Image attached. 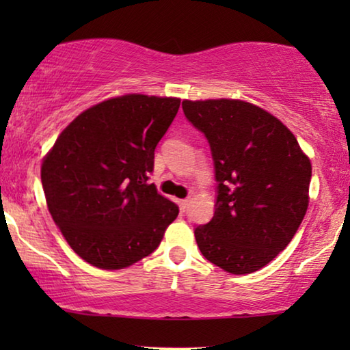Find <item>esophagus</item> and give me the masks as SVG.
<instances>
[{
	"label": "esophagus",
	"mask_w": 350,
	"mask_h": 350,
	"mask_svg": "<svg viewBox=\"0 0 350 350\" xmlns=\"http://www.w3.org/2000/svg\"><path fill=\"white\" fill-rule=\"evenodd\" d=\"M176 202H178V207H180L181 212H185V210L188 208V205H189V199H180V200H176Z\"/></svg>",
	"instance_id": "34e87169"
}]
</instances>
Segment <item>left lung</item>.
I'll return each instance as SVG.
<instances>
[{"instance_id": "obj_1", "label": "left lung", "mask_w": 350, "mask_h": 350, "mask_svg": "<svg viewBox=\"0 0 350 350\" xmlns=\"http://www.w3.org/2000/svg\"><path fill=\"white\" fill-rule=\"evenodd\" d=\"M185 116L207 138L217 202L194 229L202 255L231 274L271 262L298 231L309 205V157L275 116L242 100H183Z\"/></svg>"}]
</instances>
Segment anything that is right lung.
Returning <instances> with one entry per match:
<instances>
[{
  "label": "right lung",
  "instance_id": "1",
  "mask_svg": "<svg viewBox=\"0 0 350 350\" xmlns=\"http://www.w3.org/2000/svg\"><path fill=\"white\" fill-rule=\"evenodd\" d=\"M180 98L129 94L85 109L41 165L47 208L75 253L124 269L159 247L178 207L148 183Z\"/></svg>",
  "mask_w": 350,
  "mask_h": 350
}]
</instances>
